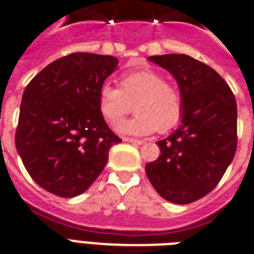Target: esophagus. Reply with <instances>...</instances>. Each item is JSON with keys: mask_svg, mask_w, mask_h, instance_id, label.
Masks as SVG:
<instances>
[{"mask_svg": "<svg viewBox=\"0 0 254 254\" xmlns=\"http://www.w3.org/2000/svg\"><path fill=\"white\" fill-rule=\"evenodd\" d=\"M125 141H127V142H131V143H136V145H141V143H143L142 140H138V138H132V137H125L123 138Z\"/></svg>", "mask_w": 254, "mask_h": 254, "instance_id": "34e87169", "label": "esophagus"}]
</instances>
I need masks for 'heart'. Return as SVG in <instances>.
<instances>
[{
	"label": "heart",
	"mask_w": 254,
	"mask_h": 254,
	"mask_svg": "<svg viewBox=\"0 0 254 254\" xmlns=\"http://www.w3.org/2000/svg\"><path fill=\"white\" fill-rule=\"evenodd\" d=\"M118 85L120 87L104 84L100 87L98 108L103 120L114 125L131 112L133 104L136 114L117 126L122 133L167 132L181 120V91L173 82L164 80L161 73L149 68L131 71L121 76Z\"/></svg>",
	"instance_id": "b5f03b06"
}]
</instances>
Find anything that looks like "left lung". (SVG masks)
<instances>
[{
    "label": "left lung",
    "instance_id": "obj_1",
    "mask_svg": "<svg viewBox=\"0 0 254 254\" xmlns=\"http://www.w3.org/2000/svg\"><path fill=\"white\" fill-rule=\"evenodd\" d=\"M149 61L174 76L183 112L178 128L156 142L161 155L145 172L163 198L187 205L210 193L234 158L237 100L214 68L190 56H151Z\"/></svg>",
    "mask_w": 254,
    "mask_h": 254
}]
</instances>
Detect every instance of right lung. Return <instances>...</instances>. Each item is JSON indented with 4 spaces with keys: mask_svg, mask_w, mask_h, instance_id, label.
Here are the masks:
<instances>
[{
    "mask_svg": "<svg viewBox=\"0 0 254 254\" xmlns=\"http://www.w3.org/2000/svg\"><path fill=\"white\" fill-rule=\"evenodd\" d=\"M118 60L71 53L44 67L22 94L15 145L33 181L58 197L84 193L121 138L98 108V94Z\"/></svg>",
    "mask_w": 254,
    "mask_h": 254,
    "instance_id": "add662e5",
    "label": "right lung"
}]
</instances>
